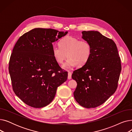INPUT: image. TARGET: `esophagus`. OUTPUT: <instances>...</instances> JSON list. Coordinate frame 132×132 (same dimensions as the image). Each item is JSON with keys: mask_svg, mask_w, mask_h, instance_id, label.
Segmentation results:
<instances>
[{"mask_svg": "<svg viewBox=\"0 0 132 132\" xmlns=\"http://www.w3.org/2000/svg\"><path fill=\"white\" fill-rule=\"evenodd\" d=\"M72 78V73L71 72H68V79L70 80Z\"/></svg>", "mask_w": 132, "mask_h": 132, "instance_id": "esophagus-1", "label": "esophagus"}]
</instances>
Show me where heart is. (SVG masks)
Instances as JSON below:
<instances>
[{
  "instance_id": "obj_1",
  "label": "heart",
  "mask_w": 132,
  "mask_h": 132,
  "mask_svg": "<svg viewBox=\"0 0 132 132\" xmlns=\"http://www.w3.org/2000/svg\"><path fill=\"white\" fill-rule=\"evenodd\" d=\"M92 53V46L87 40L67 36L59 42V46L52 47L53 56L58 64H63L67 57L68 58L65 68L84 66L89 61Z\"/></svg>"
}]
</instances>
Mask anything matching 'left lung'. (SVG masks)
I'll return each instance as SVG.
<instances>
[{
  "instance_id": "1",
  "label": "left lung",
  "mask_w": 132,
  "mask_h": 132,
  "mask_svg": "<svg viewBox=\"0 0 132 132\" xmlns=\"http://www.w3.org/2000/svg\"><path fill=\"white\" fill-rule=\"evenodd\" d=\"M82 38L92 46L91 57L72 78L77 82L74 98L86 108L97 107L112 95L118 87L121 60L114 42L97 31H84Z\"/></svg>"
}]
</instances>
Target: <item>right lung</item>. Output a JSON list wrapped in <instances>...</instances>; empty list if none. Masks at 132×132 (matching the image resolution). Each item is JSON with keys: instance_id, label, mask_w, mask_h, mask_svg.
I'll list each match as a JSON object with an SVG mask.
<instances>
[{"instance_id": "right-lung-1", "label": "right lung", "mask_w": 132, "mask_h": 132, "mask_svg": "<svg viewBox=\"0 0 132 132\" xmlns=\"http://www.w3.org/2000/svg\"><path fill=\"white\" fill-rule=\"evenodd\" d=\"M53 29L35 28L21 36L12 51L9 70L12 88L19 98L35 108L47 105L68 73L52 54V43L67 34Z\"/></svg>"}]
</instances>
